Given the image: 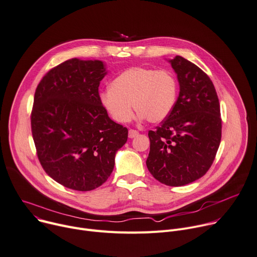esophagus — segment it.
<instances>
[{
	"label": "esophagus",
	"instance_id": "obj_1",
	"mask_svg": "<svg viewBox=\"0 0 257 257\" xmlns=\"http://www.w3.org/2000/svg\"><path fill=\"white\" fill-rule=\"evenodd\" d=\"M138 134H139V132H138L137 130L130 129V130H129V133H128V136H129V138H134V137H136Z\"/></svg>",
	"mask_w": 257,
	"mask_h": 257
}]
</instances>
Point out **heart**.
I'll use <instances>...</instances> for the list:
<instances>
[{
	"instance_id": "b5f03b06",
	"label": "heart",
	"mask_w": 257,
	"mask_h": 257,
	"mask_svg": "<svg viewBox=\"0 0 257 257\" xmlns=\"http://www.w3.org/2000/svg\"><path fill=\"white\" fill-rule=\"evenodd\" d=\"M178 85L168 69L136 66L126 69L100 93V102L111 119L130 121L132 107L139 120L159 123L171 113L177 99Z\"/></svg>"
}]
</instances>
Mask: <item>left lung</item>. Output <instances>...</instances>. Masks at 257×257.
<instances>
[{"label":"left lung","instance_id":"obj_1","mask_svg":"<svg viewBox=\"0 0 257 257\" xmlns=\"http://www.w3.org/2000/svg\"><path fill=\"white\" fill-rule=\"evenodd\" d=\"M180 86L171 113L149 131L147 166L169 186L191 183L211 167L221 139L220 105L212 81L181 56L170 60Z\"/></svg>","mask_w":257,"mask_h":257}]
</instances>
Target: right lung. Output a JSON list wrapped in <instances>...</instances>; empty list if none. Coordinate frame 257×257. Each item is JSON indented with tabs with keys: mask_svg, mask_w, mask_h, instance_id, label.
I'll list each match as a JSON object with an SVG mask.
<instances>
[{
	"mask_svg": "<svg viewBox=\"0 0 257 257\" xmlns=\"http://www.w3.org/2000/svg\"><path fill=\"white\" fill-rule=\"evenodd\" d=\"M102 61L73 58L51 68L34 97L31 125L38 159L51 178L75 191H92L112 172L128 129L109 119L98 87Z\"/></svg>",
	"mask_w": 257,
	"mask_h": 257,
	"instance_id": "1",
	"label": "right lung"
}]
</instances>
